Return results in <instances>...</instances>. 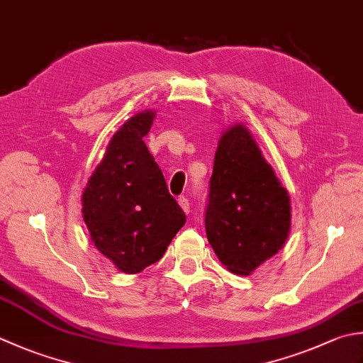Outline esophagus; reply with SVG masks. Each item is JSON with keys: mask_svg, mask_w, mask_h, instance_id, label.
I'll use <instances>...</instances> for the list:
<instances>
[{"mask_svg": "<svg viewBox=\"0 0 363 363\" xmlns=\"http://www.w3.org/2000/svg\"><path fill=\"white\" fill-rule=\"evenodd\" d=\"M177 203H179V206L182 208V211L186 212V214H189L190 212V203L186 196H179V200H177Z\"/></svg>", "mask_w": 363, "mask_h": 363, "instance_id": "esophagus-1", "label": "esophagus"}]
</instances>
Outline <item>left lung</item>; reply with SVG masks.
Instances as JSON below:
<instances>
[{"label":"left lung","instance_id":"left-lung-1","mask_svg":"<svg viewBox=\"0 0 363 363\" xmlns=\"http://www.w3.org/2000/svg\"><path fill=\"white\" fill-rule=\"evenodd\" d=\"M204 222L209 244L233 274L250 275L286 242L289 195L244 124L218 140Z\"/></svg>","mask_w":363,"mask_h":363}]
</instances>
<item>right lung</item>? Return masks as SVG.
<instances>
[{
	"label": "right lung",
	"instance_id": "right-lung-1",
	"mask_svg": "<svg viewBox=\"0 0 363 363\" xmlns=\"http://www.w3.org/2000/svg\"><path fill=\"white\" fill-rule=\"evenodd\" d=\"M154 118L155 113L146 110L127 119L82 196L91 240L124 274H138L157 262L186 223L143 141Z\"/></svg>",
	"mask_w": 363,
	"mask_h": 363
}]
</instances>
